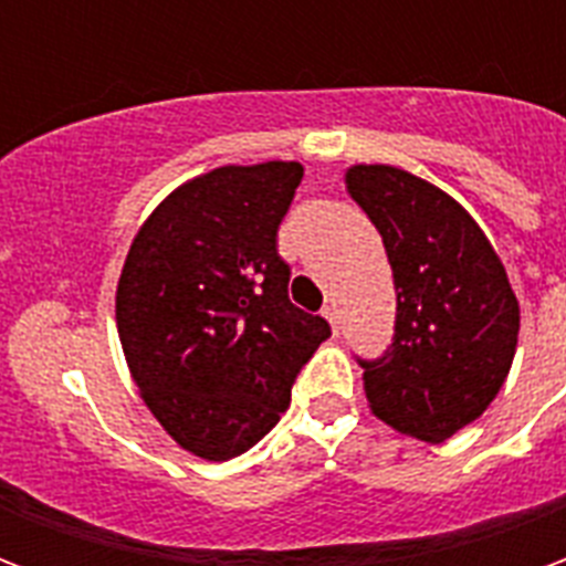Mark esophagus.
<instances>
[{"instance_id": "1", "label": "esophagus", "mask_w": 566, "mask_h": 566, "mask_svg": "<svg viewBox=\"0 0 566 566\" xmlns=\"http://www.w3.org/2000/svg\"><path fill=\"white\" fill-rule=\"evenodd\" d=\"M324 318L331 321L333 333H339V308L333 306V303H327V306H324Z\"/></svg>"}]
</instances>
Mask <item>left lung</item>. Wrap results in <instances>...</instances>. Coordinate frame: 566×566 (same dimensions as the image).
Segmentation results:
<instances>
[{
    "instance_id": "1",
    "label": "left lung",
    "mask_w": 566,
    "mask_h": 566,
    "mask_svg": "<svg viewBox=\"0 0 566 566\" xmlns=\"http://www.w3.org/2000/svg\"><path fill=\"white\" fill-rule=\"evenodd\" d=\"M348 193L376 223L397 318L379 357H357L373 412L439 442L485 412L518 343V300L479 223L439 187L397 166H355Z\"/></svg>"
}]
</instances>
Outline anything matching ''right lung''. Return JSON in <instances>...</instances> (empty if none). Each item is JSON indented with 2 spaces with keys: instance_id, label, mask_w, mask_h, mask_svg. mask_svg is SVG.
<instances>
[{
  "instance_id": "obj_1",
  "label": "right lung",
  "mask_w": 566,
  "mask_h": 566,
  "mask_svg": "<svg viewBox=\"0 0 566 566\" xmlns=\"http://www.w3.org/2000/svg\"><path fill=\"white\" fill-rule=\"evenodd\" d=\"M300 163L221 166L181 185L133 239L117 333L148 409L181 449L230 461L279 424L331 324L287 296L279 227Z\"/></svg>"
}]
</instances>
